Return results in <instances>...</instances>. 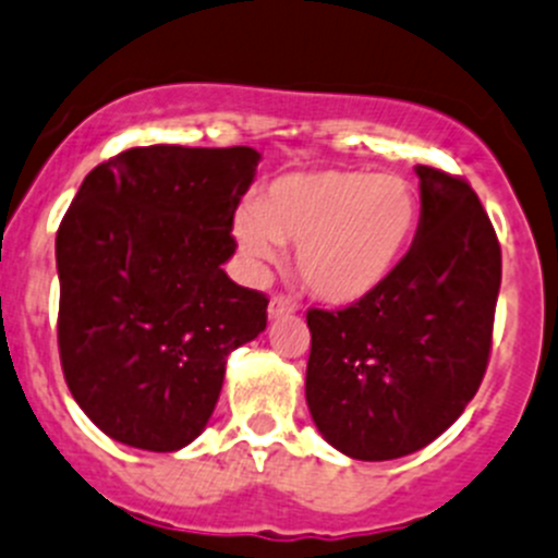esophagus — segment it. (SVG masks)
Here are the masks:
<instances>
[{"label": "esophagus", "mask_w": 558, "mask_h": 558, "mask_svg": "<svg viewBox=\"0 0 558 558\" xmlns=\"http://www.w3.org/2000/svg\"><path fill=\"white\" fill-rule=\"evenodd\" d=\"M296 311V302L291 300V296L286 294H275L272 300H269V318H283V316H291V313Z\"/></svg>", "instance_id": "esophagus-1"}]
</instances>
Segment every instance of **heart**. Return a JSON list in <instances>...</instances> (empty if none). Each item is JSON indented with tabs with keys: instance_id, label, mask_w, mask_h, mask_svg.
Here are the masks:
<instances>
[{
	"instance_id": "1",
	"label": "heart",
	"mask_w": 558,
	"mask_h": 558,
	"mask_svg": "<svg viewBox=\"0 0 558 558\" xmlns=\"http://www.w3.org/2000/svg\"><path fill=\"white\" fill-rule=\"evenodd\" d=\"M420 223L405 177L362 169L286 174L234 215V240L256 269L296 245L302 283L327 302H356L387 283Z\"/></svg>"
}]
</instances>
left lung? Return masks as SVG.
<instances>
[{
	"mask_svg": "<svg viewBox=\"0 0 558 558\" xmlns=\"http://www.w3.org/2000/svg\"><path fill=\"white\" fill-rule=\"evenodd\" d=\"M420 226L392 278L343 311H307L305 398L356 461L411 456L477 395L494 340L501 247L463 177L416 166Z\"/></svg>",
	"mask_w": 558,
	"mask_h": 558,
	"instance_id": "1",
	"label": "left lung"
}]
</instances>
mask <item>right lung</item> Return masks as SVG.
<instances>
[{"label":"right lung","instance_id":"add662e5","mask_svg":"<svg viewBox=\"0 0 558 558\" xmlns=\"http://www.w3.org/2000/svg\"><path fill=\"white\" fill-rule=\"evenodd\" d=\"M251 147H135L86 174L57 231L59 360L75 403L128 447L174 452L213 416L226 356L267 296L223 272Z\"/></svg>","mask_w":558,"mask_h":558}]
</instances>
